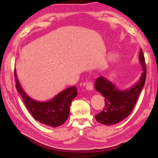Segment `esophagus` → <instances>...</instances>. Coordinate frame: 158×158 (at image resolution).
<instances>
[{
    "label": "esophagus",
    "mask_w": 158,
    "mask_h": 158,
    "mask_svg": "<svg viewBox=\"0 0 158 158\" xmlns=\"http://www.w3.org/2000/svg\"><path fill=\"white\" fill-rule=\"evenodd\" d=\"M86 89L88 90V91H92L93 89V83L92 82H89L87 83Z\"/></svg>",
    "instance_id": "34e87169"
}]
</instances>
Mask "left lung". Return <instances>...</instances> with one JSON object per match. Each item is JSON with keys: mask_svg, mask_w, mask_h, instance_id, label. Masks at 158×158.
Returning <instances> with one entry per match:
<instances>
[{"mask_svg": "<svg viewBox=\"0 0 158 158\" xmlns=\"http://www.w3.org/2000/svg\"><path fill=\"white\" fill-rule=\"evenodd\" d=\"M139 61L143 69L141 75L138 82L127 89L120 90L103 77L96 79L95 89L105 97V108L95 116L97 122L106 126L113 125L122 122L132 113L146 79L145 60L142 49L139 53Z\"/></svg>", "mask_w": 158, "mask_h": 158, "instance_id": "left-lung-1", "label": "left lung"}]
</instances>
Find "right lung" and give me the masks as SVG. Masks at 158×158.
<instances>
[{
  "label": "right lung",
  "instance_id": "1",
  "mask_svg": "<svg viewBox=\"0 0 158 158\" xmlns=\"http://www.w3.org/2000/svg\"><path fill=\"white\" fill-rule=\"evenodd\" d=\"M16 89L22 97L26 108L34 118L45 126L56 127L62 125L68 119L70 106L77 95L75 86L70 87L60 92L54 98L45 102L32 99L23 91L15 69Z\"/></svg>",
  "mask_w": 158,
  "mask_h": 158
}]
</instances>
